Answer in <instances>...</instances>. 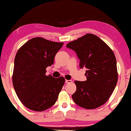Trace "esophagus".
Wrapping results in <instances>:
<instances>
[{
    "label": "esophagus",
    "mask_w": 131,
    "mask_h": 131,
    "mask_svg": "<svg viewBox=\"0 0 131 131\" xmlns=\"http://www.w3.org/2000/svg\"><path fill=\"white\" fill-rule=\"evenodd\" d=\"M71 82H72V80H66V83H70Z\"/></svg>",
    "instance_id": "34e87169"
}]
</instances>
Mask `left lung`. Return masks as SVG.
<instances>
[{"label": "left lung", "mask_w": 131, "mask_h": 131, "mask_svg": "<svg viewBox=\"0 0 131 131\" xmlns=\"http://www.w3.org/2000/svg\"><path fill=\"white\" fill-rule=\"evenodd\" d=\"M67 48L74 50L80 60L79 67L87 69L86 80H75L73 101L84 108L95 109L106 103L118 80L116 59L112 49L97 36L87 33L71 41Z\"/></svg>", "instance_id": "1"}]
</instances>
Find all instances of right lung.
Listing matches in <instances>:
<instances>
[{
    "label": "right lung",
    "instance_id": "obj_1",
    "mask_svg": "<svg viewBox=\"0 0 131 131\" xmlns=\"http://www.w3.org/2000/svg\"><path fill=\"white\" fill-rule=\"evenodd\" d=\"M63 44L36 37L18 50L12 83L17 96L27 108L42 112L56 103L65 79L46 76V69L53 64L55 55Z\"/></svg>",
    "mask_w": 131,
    "mask_h": 131
}]
</instances>
